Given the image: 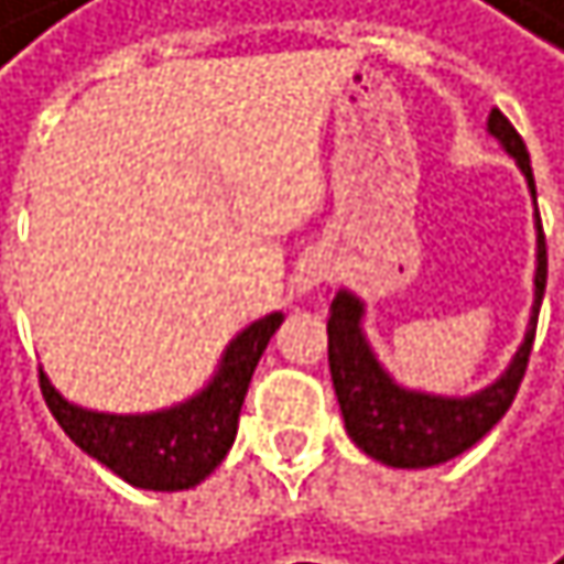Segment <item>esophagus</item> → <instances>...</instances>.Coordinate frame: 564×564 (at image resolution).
<instances>
[{
  "label": "esophagus",
  "mask_w": 564,
  "mask_h": 564,
  "mask_svg": "<svg viewBox=\"0 0 564 564\" xmlns=\"http://www.w3.org/2000/svg\"><path fill=\"white\" fill-rule=\"evenodd\" d=\"M326 275H329V269H326L323 259H305V262L295 269V275H292V292H295V295H308V292L319 289V285L326 282Z\"/></svg>",
  "instance_id": "esophagus-1"
}]
</instances>
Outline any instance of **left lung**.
Returning <instances> with one entry per match:
<instances>
[{
    "mask_svg": "<svg viewBox=\"0 0 564 564\" xmlns=\"http://www.w3.org/2000/svg\"><path fill=\"white\" fill-rule=\"evenodd\" d=\"M488 133L521 167L534 205V231H539V238H534V302H531L524 339L511 356L508 370L485 390L467 397H441V393L400 387L383 370V362L377 359L370 339L362 333V316H366L362 299L352 295L349 289H339L329 305V323H326L329 373L346 420V434L362 454H370L387 467H434L474 447L508 413L521 387V377L528 370L534 326H539V308L549 279L545 231L539 218V202H534V174H531L524 140L518 137V130L508 123L501 110H491Z\"/></svg>",
    "mask_w": 564,
    "mask_h": 564,
    "instance_id": "1",
    "label": "left lung"
}]
</instances>
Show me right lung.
<instances>
[{"label": "right lung", "mask_w": 564, "mask_h": 564, "mask_svg": "<svg viewBox=\"0 0 564 564\" xmlns=\"http://www.w3.org/2000/svg\"><path fill=\"white\" fill-rule=\"evenodd\" d=\"M282 319V313H269L245 326L225 346L208 387L154 413H100L69 403L43 370L40 387L69 441L127 485L144 491H187L202 485L231 451L251 373Z\"/></svg>", "instance_id": "add662e5"}]
</instances>
